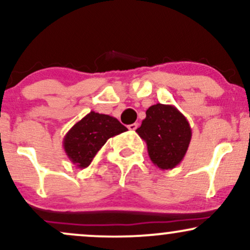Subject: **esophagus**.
<instances>
[{
	"mask_svg": "<svg viewBox=\"0 0 250 250\" xmlns=\"http://www.w3.org/2000/svg\"><path fill=\"white\" fill-rule=\"evenodd\" d=\"M137 127H139V125H137V123H133V125H128V129L129 130H136L137 129Z\"/></svg>",
	"mask_w": 250,
	"mask_h": 250,
	"instance_id": "1",
	"label": "esophagus"
}]
</instances>
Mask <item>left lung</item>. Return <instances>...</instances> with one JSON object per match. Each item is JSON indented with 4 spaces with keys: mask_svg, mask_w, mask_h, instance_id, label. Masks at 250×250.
I'll use <instances>...</instances> for the list:
<instances>
[{
    "mask_svg": "<svg viewBox=\"0 0 250 250\" xmlns=\"http://www.w3.org/2000/svg\"><path fill=\"white\" fill-rule=\"evenodd\" d=\"M136 133L147 143L151 162L162 170L180 165L191 140V128L186 116L174 105L162 103L147 109Z\"/></svg>",
    "mask_w": 250,
    "mask_h": 250,
    "instance_id": "1",
    "label": "left lung"
}]
</instances>
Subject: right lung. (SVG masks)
I'll return each mask as SVG.
<instances>
[{
    "label": "right lung",
    "mask_w": 250,
    "mask_h": 250,
    "mask_svg": "<svg viewBox=\"0 0 250 250\" xmlns=\"http://www.w3.org/2000/svg\"><path fill=\"white\" fill-rule=\"evenodd\" d=\"M127 130L115 117L90 111L65 134L63 148L77 168L84 169L108 139Z\"/></svg>",
    "instance_id": "add662e5"
}]
</instances>
